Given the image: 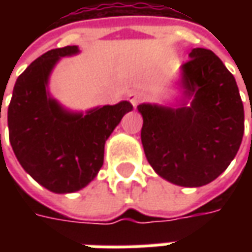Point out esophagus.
Instances as JSON below:
<instances>
[{
    "label": "esophagus",
    "instance_id": "34e87169",
    "mask_svg": "<svg viewBox=\"0 0 252 252\" xmlns=\"http://www.w3.org/2000/svg\"><path fill=\"white\" fill-rule=\"evenodd\" d=\"M143 93L142 92H139V90H133V92H131V93L128 94V99H129V102H131L133 106H137V105L142 102L143 99Z\"/></svg>",
    "mask_w": 252,
    "mask_h": 252
}]
</instances>
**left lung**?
Masks as SVG:
<instances>
[{"instance_id": "8db88e82", "label": "left lung", "mask_w": 252, "mask_h": 252, "mask_svg": "<svg viewBox=\"0 0 252 252\" xmlns=\"http://www.w3.org/2000/svg\"><path fill=\"white\" fill-rule=\"evenodd\" d=\"M184 63L182 85L194 95L189 106H137L148 163L175 185L198 188L216 180L238 153L244 109L236 81L220 58L193 48ZM252 117V116H251Z\"/></svg>"}]
</instances>
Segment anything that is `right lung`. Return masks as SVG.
I'll return each instance as SVG.
<instances>
[{
  "instance_id": "add662e5",
  "label": "right lung",
  "mask_w": 252,
  "mask_h": 252,
  "mask_svg": "<svg viewBox=\"0 0 252 252\" xmlns=\"http://www.w3.org/2000/svg\"><path fill=\"white\" fill-rule=\"evenodd\" d=\"M77 52V46H67L33 61L17 78L8 108L9 140L16 158L54 193H72L94 180L104 164L106 139L132 110L128 101H121L86 116L71 115L47 95V79L58 59Z\"/></svg>"
}]
</instances>
